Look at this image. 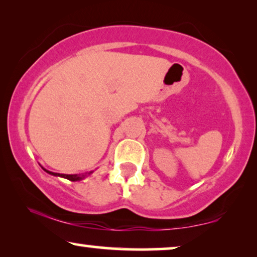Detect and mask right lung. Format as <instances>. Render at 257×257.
I'll return each mask as SVG.
<instances>
[{"label":"right lung","mask_w":257,"mask_h":257,"mask_svg":"<svg viewBox=\"0 0 257 257\" xmlns=\"http://www.w3.org/2000/svg\"><path fill=\"white\" fill-rule=\"evenodd\" d=\"M44 170V168H43ZM45 172H47V173H49V174H52V175H58V177H62V178H65V179H68V180H70V181H78V180H80V179H82L84 175H77V174H59V173H54V172H50V171H47V170H44Z\"/></svg>","instance_id":"obj_1"}]
</instances>
